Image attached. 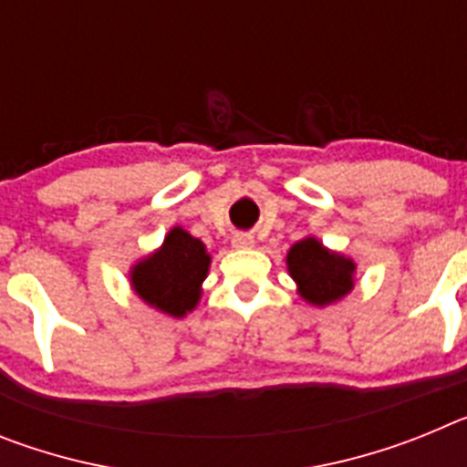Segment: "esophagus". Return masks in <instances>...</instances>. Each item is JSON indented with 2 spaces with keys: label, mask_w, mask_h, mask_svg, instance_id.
<instances>
[{
  "label": "esophagus",
  "mask_w": 467,
  "mask_h": 467,
  "mask_svg": "<svg viewBox=\"0 0 467 467\" xmlns=\"http://www.w3.org/2000/svg\"><path fill=\"white\" fill-rule=\"evenodd\" d=\"M231 243H234V247H253L254 245V238L250 236V234H234V238H231Z\"/></svg>",
  "instance_id": "esophagus-1"
}]
</instances>
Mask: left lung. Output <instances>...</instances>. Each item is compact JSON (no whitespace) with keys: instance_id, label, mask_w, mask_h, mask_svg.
I'll return each mask as SVG.
<instances>
[{"instance_id":"1","label":"left lung","mask_w":467,"mask_h":467,"mask_svg":"<svg viewBox=\"0 0 467 467\" xmlns=\"http://www.w3.org/2000/svg\"><path fill=\"white\" fill-rule=\"evenodd\" d=\"M287 269L299 285L301 296L317 306L341 299L353 290L356 264L325 250L316 238H304L287 253Z\"/></svg>"}]
</instances>
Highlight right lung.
<instances>
[{"instance_id":"right-lung-1","label":"right lung","mask_w":467,"mask_h":467,"mask_svg":"<svg viewBox=\"0 0 467 467\" xmlns=\"http://www.w3.org/2000/svg\"><path fill=\"white\" fill-rule=\"evenodd\" d=\"M208 266L210 254L205 253L203 243L175 226L159 253L135 266L130 280L147 304L182 317L196 306Z\"/></svg>"}]
</instances>
